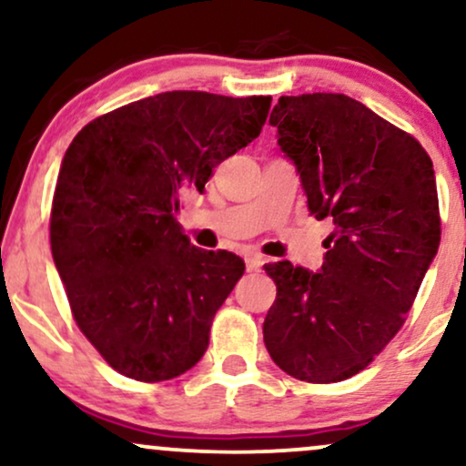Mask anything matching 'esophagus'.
I'll use <instances>...</instances> for the list:
<instances>
[{"label": "esophagus", "mask_w": 466, "mask_h": 466, "mask_svg": "<svg viewBox=\"0 0 466 466\" xmlns=\"http://www.w3.org/2000/svg\"><path fill=\"white\" fill-rule=\"evenodd\" d=\"M245 264H247V270H260L262 264H264V258L262 256H247L245 258Z\"/></svg>", "instance_id": "obj_1"}]
</instances>
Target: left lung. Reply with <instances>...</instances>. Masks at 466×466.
Returning a JSON list of instances; mask_svg holds the SVG:
<instances>
[{
	"mask_svg": "<svg viewBox=\"0 0 466 466\" xmlns=\"http://www.w3.org/2000/svg\"><path fill=\"white\" fill-rule=\"evenodd\" d=\"M318 221L333 219L320 270L267 264L277 299L264 344L286 374L339 382L404 325L441 240L437 180L413 135L346 94L281 96L270 114Z\"/></svg>",
	"mask_w": 466,
	"mask_h": 466,
	"instance_id": "8db88e82",
	"label": "left lung"
}]
</instances>
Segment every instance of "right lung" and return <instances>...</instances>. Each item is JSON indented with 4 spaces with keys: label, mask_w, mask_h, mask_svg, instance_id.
I'll list each match as a JSON object with an SVG mask.
<instances>
[{
    "label": "right lung",
    "mask_w": 466,
    "mask_h": 466,
    "mask_svg": "<svg viewBox=\"0 0 466 466\" xmlns=\"http://www.w3.org/2000/svg\"><path fill=\"white\" fill-rule=\"evenodd\" d=\"M268 109L270 96L163 92L96 117L68 146L53 193V262L76 327L116 372L161 382L204 357L245 262L191 245L176 213L260 135Z\"/></svg>",
    "instance_id": "add662e5"
}]
</instances>
